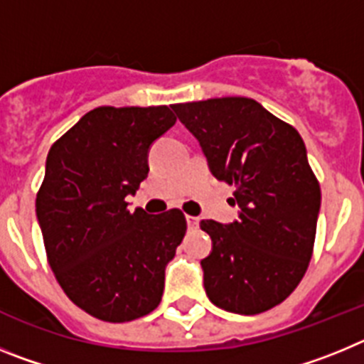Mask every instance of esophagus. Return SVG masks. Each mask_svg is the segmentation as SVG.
<instances>
[{"mask_svg": "<svg viewBox=\"0 0 364 364\" xmlns=\"http://www.w3.org/2000/svg\"><path fill=\"white\" fill-rule=\"evenodd\" d=\"M186 222H188V228H191V230H195V228H198V218L197 217H191V215H186Z\"/></svg>", "mask_w": 364, "mask_h": 364, "instance_id": "1", "label": "esophagus"}]
</instances>
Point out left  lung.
I'll list each match as a JSON object with an SVG mask.
<instances>
[{
  "instance_id": "left-lung-1",
  "label": "left lung",
  "mask_w": 364,
  "mask_h": 364,
  "mask_svg": "<svg viewBox=\"0 0 364 364\" xmlns=\"http://www.w3.org/2000/svg\"><path fill=\"white\" fill-rule=\"evenodd\" d=\"M215 178L235 186L239 220H202L211 253L200 260L215 306L255 315L297 288L314 252L321 188L301 134L244 96L173 105Z\"/></svg>"
}]
</instances>
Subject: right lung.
Segmentation results:
<instances>
[{
    "instance_id": "add662e5",
    "label": "right lung",
    "mask_w": 364,
    "mask_h": 364,
    "mask_svg": "<svg viewBox=\"0 0 364 364\" xmlns=\"http://www.w3.org/2000/svg\"><path fill=\"white\" fill-rule=\"evenodd\" d=\"M176 117L167 105L96 107L53 144L36 197L47 259L67 297L107 323L151 314L186 235L180 210H127L149 149Z\"/></svg>"
}]
</instances>
